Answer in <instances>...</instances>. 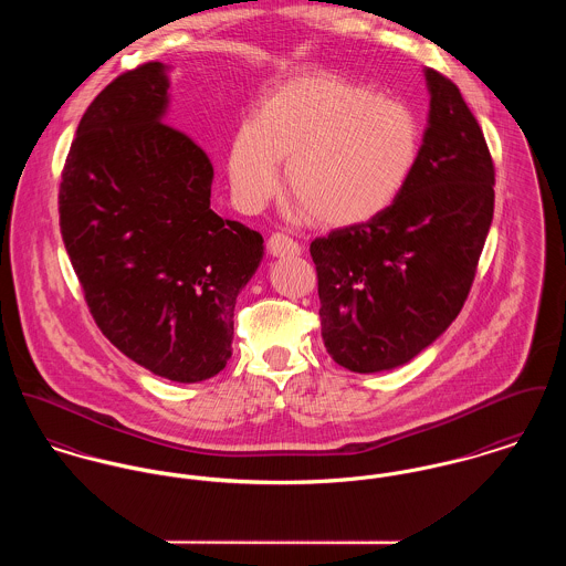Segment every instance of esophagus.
Segmentation results:
<instances>
[{
  "label": "esophagus",
  "mask_w": 566,
  "mask_h": 566,
  "mask_svg": "<svg viewBox=\"0 0 566 566\" xmlns=\"http://www.w3.org/2000/svg\"><path fill=\"white\" fill-rule=\"evenodd\" d=\"M268 251L272 258H296L301 255V244L285 233H272L268 240Z\"/></svg>",
  "instance_id": "esophagus-1"
}]
</instances>
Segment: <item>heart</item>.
Masks as SVG:
<instances>
[{"label":"heart","instance_id":"1","mask_svg":"<svg viewBox=\"0 0 566 566\" xmlns=\"http://www.w3.org/2000/svg\"><path fill=\"white\" fill-rule=\"evenodd\" d=\"M421 151L419 123L405 103L326 71H303L268 93L235 134L227 172L244 209L285 186L324 227L363 224L402 195Z\"/></svg>","mask_w":566,"mask_h":566}]
</instances>
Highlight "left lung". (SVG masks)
I'll return each mask as SVG.
<instances>
[{
    "label": "left lung",
    "mask_w": 566,
    "mask_h": 566,
    "mask_svg": "<svg viewBox=\"0 0 566 566\" xmlns=\"http://www.w3.org/2000/svg\"><path fill=\"white\" fill-rule=\"evenodd\" d=\"M428 127L402 195L311 242L326 353L350 371L400 367L461 313L491 229L495 168L461 91L423 71Z\"/></svg>",
    "instance_id": "obj_1"
}]
</instances>
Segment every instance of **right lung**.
Segmentation results:
<instances>
[{
    "instance_id": "1",
    "label": "right lung",
    "mask_w": 566,
    "mask_h": 566,
    "mask_svg": "<svg viewBox=\"0 0 566 566\" xmlns=\"http://www.w3.org/2000/svg\"><path fill=\"white\" fill-rule=\"evenodd\" d=\"M166 73L147 62L88 105L62 170L60 231L103 335L155 376L201 382L231 357L263 238L209 207V157L164 123Z\"/></svg>"
}]
</instances>
